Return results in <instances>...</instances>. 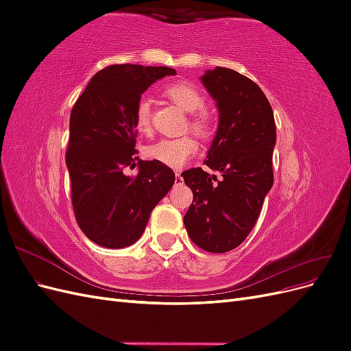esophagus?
Returning <instances> with one entry per match:
<instances>
[{"label": "esophagus", "mask_w": 351, "mask_h": 351, "mask_svg": "<svg viewBox=\"0 0 351 351\" xmlns=\"http://www.w3.org/2000/svg\"><path fill=\"white\" fill-rule=\"evenodd\" d=\"M183 183H184V178L182 177V174H180V173H176V182H174V186H176V187H180V186H183Z\"/></svg>", "instance_id": "esophagus-1"}]
</instances>
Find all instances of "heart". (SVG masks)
Listing matches in <instances>:
<instances>
[{
    "instance_id": "1",
    "label": "heart",
    "mask_w": 351,
    "mask_h": 351,
    "mask_svg": "<svg viewBox=\"0 0 351 351\" xmlns=\"http://www.w3.org/2000/svg\"><path fill=\"white\" fill-rule=\"evenodd\" d=\"M164 93L177 107L189 114V127L205 141L212 139L218 129L217 115L205 107V97L195 84L187 82H176L168 84ZM134 127L141 134H149L152 130V107L151 99L142 97L134 108ZM199 151L197 141L186 134L176 139H161L147 146L146 156L167 167L180 168Z\"/></svg>"
}]
</instances>
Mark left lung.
Segmentation results:
<instances>
[{"instance_id":"obj_1","label":"left lung","mask_w":351,"mask_h":351,"mask_svg":"<svg viewBox=\"0 0 351 351\" xmlns=\"http://www.w3.org/2000/svg\"><path fill=\"white\" fill-rule=\"evenodd\" d=\"M202 83L217 101L219 124L205 165L182 173L193 192L183 218L197 247L226 253L244 241L274 184L272 151L277 141L271 104L262 89L236 70L215 67Z\"/></svg>"}]
</instances>
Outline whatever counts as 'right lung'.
I'll return each mask as SVG.
<instances>
[{
	"label": "right lung",
	"mask_w": 351,
	"mask_h": 351,
	"mask_svg": "<svg viewBox=\"0 0 351 351\" xmlns=\"http://www.w3.org/2000/svg\"><path fill=\"white\" fill-rule=\"evenodd\" d=\"M174 69L115 64L99 70L73 105L66 164L80 230L107 249L141 239L152 209L174 184V171L137 156L134 108L141 95ZM140 165L136 176L123 168Z\"/></svg>",
	"instance_id": "obj_1"
}]
</instances>
